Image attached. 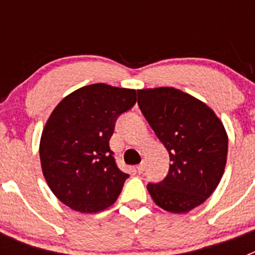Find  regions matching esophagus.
I'll return each mask as SVG.
<instances>
[{"label":"esophagus","mask_w":255,"mask_h":255,"mask_svg":"<svg viewBox=\"0 0 255 255\" xmlns=\"http://www.w3.org/2000/svg\"><path fill=\"white\" fill-rule=\"evenodd\" d=\"M136 170H138V172H139V173L144 172V170H145V164H144V163L138 164V166H136Z\"/></svg>","instance_id":"34e87169"}]
</instances>
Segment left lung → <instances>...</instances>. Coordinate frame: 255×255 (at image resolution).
Wrapping results in <instances>:
<instances>
[{"instance_id":"8db88e82","label":"left lung","mask_w":255,"mask_h":255,"mask_svg":"<svg viewBox=\"0 0 255 255\" xmlns=\"http://www.w3.org/2000/svg\"><path fill=\"white\" fill-rule=\"evenodd\" d=\"M138 105L171 161L166 177L149 182L148 191L164 211L186 213L211 197L224 175V125L208 106L175 88L138 91Z\"/></svg>"}]
</instances>
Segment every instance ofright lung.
Returning a JSON list of instances; mask_svg holds the SVG:
<instances>
[{
	"instance_id": "1",
	"label": "right lung",
	"mask_w": 255,
	"mask_h": 255,
	"mask_svg": "<svg viewBox=\"0 0 255 255\" xmlns=\"http://www.w3.org/2000/svg\"><path fill=\"white\" fill-rule=\"evenodd\" d=\"M135 103L134 89L100 83L73 92L53 110L39 155L49 189L65 206L96 213L116 202L129 175L117 166L110 139Z\"/></svg>"
}]
</instances>
